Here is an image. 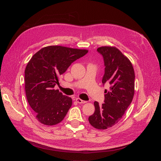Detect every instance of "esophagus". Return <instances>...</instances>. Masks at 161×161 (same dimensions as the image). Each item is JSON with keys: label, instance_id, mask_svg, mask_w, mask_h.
I'll return each mask as SVG.
<instances>
[{"label": "esophagus", "instance_id": "obj_1", "mask_svg": "<svg viewBox=\"0 0 161 161\" xmlns=\"http://www.w3.org/2000/svg\"><path fill=\"white\" fill-rule=\"evenodd\" d=\"M76 101L78 103H80V104H84V103H86V101H83L80 98H76Z\"/></svg>", "mask_w": 161, "mask_h": 161}]
</instances>
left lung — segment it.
Wrapping results in <instances>:
<instances>
[{
  "label": "left lung",
  "instance_id": "obj_1",
  "mask_svg": "<svg viewBox=\"0 0 161 161\" xmlns=\"http://www.w3.org/2000/svg\"><path fill=\"white\" fill-rule=\"evenodd\" d=\"M104 62V75L102 83L109 85L105 90L104 103L94 102L95 112L89 117L92 126L106 129L117 124L130 104L134 94L135 75L129 58L119 49L113 47L97 48Z\"/></svg>",
  "mask_w": 161,
  "mask_h": 161
}]
</instances>
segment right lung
I'll list each match as a JSON object with an SVG mask.
<instances>
[{
  "mask_svg": "<svg viewBox=\"0 0 161 161\" xmlns=\"http://www.w3.org/2000/svg\"><path fill=\"white\" fill-rule=\"evenodd\" d=\"M87 50L49 46L36 53L25 70L27 101L37 120L44 125L60 123L72 106V99L54 89L59 76Z\"/></svg>",
  "mask_w": 161,
  "mask_h": 161,
  "instance_id": "right-lung-1",
  "label": "right lung"
}]
</instances>
